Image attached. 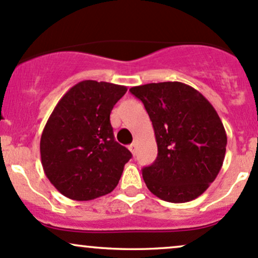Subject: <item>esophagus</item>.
<instances>
[{
	"mask_svg": "<svg viewBox=\"0 0 258 258\" xmlns=\"http://www.w3.org/2000/svg\"><path fill=\"white\" fill-rule=\"evenodd\" d=\"M128 149L130 151H131V153L132 154H136V151H137V146H136V143H132V144H130L128 146Z\"/></svg>",
	"mask_w": 258,
	"mask_h": 258,
	"instance_id": "obj_1",
	"label": "esophagus"
}]
</instances>
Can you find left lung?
<instances>
[{
	"label": "left lung",
	"instance_id": "8db88e82",
	"mask_svg": "<svg viewBox=\"0 0 258 258\" xmlns=\"http://www.w3.org/2000/svg\"><path fill=\"white\" fill-rule=\"evenodd\" d=\"M144 104L158 146V157L142 169L153 195L183 203L203 194L222 169L226 134L212 104L195 88L181 82L132 87Z\"/></svg>",
	"mask_w": 258,
	"mask_h": 258
}]
</instances>
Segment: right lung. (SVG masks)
Segmentation results:
<instances>
[{"label":"right lung","instance_id":"obj_1","mask_svg":"<svg viewBox=\"0 0 258 258\" xmlns=\"http://www.w3.org/2000/svg\"><path fill=\"white\" fill-rule=\"evenodd\" d=\"M127 88L83 81L60 99L42 131L41 164L63 196L90 201L117 186L132 154L115 141L110 112Z\"/></svg>","mask_w":258,"mask_h":258}]
</instances>
